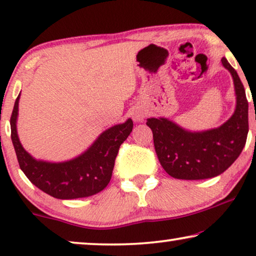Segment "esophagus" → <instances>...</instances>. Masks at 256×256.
<instances>
[{"label":"esophagus","instance_id":"obj_1","mask_svg":"<svg viewBox=\"0 0 256 256\" xmlns=\"http://www.w3.org/2000/svg\"><path fill=\"white\" fill-rule=\"evenodd\" d=\"M143 118H144V114H143L141 110H135L134 113H132V120L135 122H141L143 121Z\"/></svg>","mask_w":256,"mask_h":256}]
</instances>
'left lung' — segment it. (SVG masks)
<instances>
[{
	"label": "left lung",
	"mask_w": 256,
	"mask_h": 256,
	"mask_svg": "<svg viewBox=\"0 0 256 256\" xmlns=\"http://www.w3.org/2000/svg\"><path fill=\"white\" fill-rule=\"evenodd\" d=\"M224 68L232 74L236 96L232 116L218 128L190 132L164 118H150L154 146L163 169L177 180H206L222 174L242 152L248 134V101L244 85L226 58Z\"/></svg>",
	"instance_id": "1"
}]
</instances>
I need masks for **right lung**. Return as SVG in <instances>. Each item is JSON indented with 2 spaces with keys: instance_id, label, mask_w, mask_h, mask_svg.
Here are the masks:
<instances>
[{
  "instance_id": "right-lung-1",
  "label": "right lung",
  "mask_w": 256,
  "mask_h": 256,
  "mask_svg": "<svg viewBox=\"0 0 256 256\" xmlns=\"http://www.w3.org/2000/svg\"><path fill=\"white\" fill-rule=\"evenodd\" d=\"M20 96V93L10 118L12 141L20 170L31 183L58 199L90 197L102 191L112 178L118 148L132 130V118L101 132L93 144L76 158L58 163L38 160L23 148L17 135Z\"/></svg>"
}]
</instances>
